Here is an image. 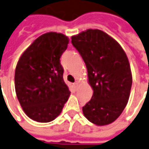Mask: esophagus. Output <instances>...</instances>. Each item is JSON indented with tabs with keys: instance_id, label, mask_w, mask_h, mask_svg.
<instances>
[{
	"instance_id": "esophagus-1",
	"label": "esophagus",
	"mask_w": 149,
	"mask_h": 149,
	"mask_svg": "<svg viewBox=\"0 0 149 149\" xmlns=\"http://www.w3.org/2000/svg\"><path fill=\"white\" fill-rule=\"evenodd\" d=\"M73 85H74V88L76 89V88H78V86H79V82H78V81H75Z\"/></svg>"
}]
</instances>
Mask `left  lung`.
Instances as JSON below:
<instances>
[{"label":"left lung","instance_id":"obj_1","mask_svg":"<svg viewBox=\"0 0 149 149\" xmlns=\"http://www.w3.org/2000/svg\"><path fill=\"white\" fill-rule=\"evenodd\" d=\"M71 43L83 59L91 100L82 107L85 117L97 126L117 119L127 104L132 86L129 60L118 42L104 31L89 29L71 37Z\"/></svg>","mask_w":149,"mask_h":149}]
</instances>
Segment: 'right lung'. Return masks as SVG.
<instances>
[{
  "instance_id": "right-lung-1",
  "label": "right lung",
  "mask_w": 149,
  "mask_h": 149,
  "mask_svg": "<svg viewBox=\"0 0 149 149\" xmlns=\"http://www.w3.org/2000/svg\"><path fill=\"white\" fill-rule=\"evenodd\" d=\"M69 39L63 33L42 34L26 49L18 61L15 72L16 96L26 116L34 121L54 120L70 92L66 85L60 56Z\"/></svg>"
}]
</instances>
